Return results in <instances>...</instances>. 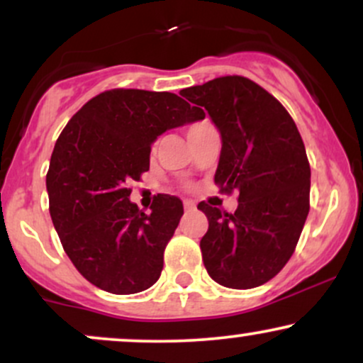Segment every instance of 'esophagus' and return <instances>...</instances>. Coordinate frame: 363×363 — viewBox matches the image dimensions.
I'll return each mask as SVG.
<instances>
[{
	"mask_svg": "<svg viewBox=\"0 0 363 363\" xmlns=\"http://www.w3.org/2000/svg\"><path fill=\"white\" fill-rule=\"evenodd\" d=\"M194 203L193 201H184V211L186 213H189V211H194Z\"/></svg>",
	"mask_w": 363,
	"mask_h": 363,
	"instance_id": "esophagus-1",
	"label": "esophagus"
}]
</instances>
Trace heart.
Returning <instances> with one entry per match:
<instances>
[{"label": "heart", "mask_w": 363, "mask_h": 363, "mask_svg": "<svg viewBox=\"0 0 363 363\" xmlns=\"http://www.w3.org/2000/svg\"><path fill=\"white\" fill-rule=\"evenodd\" d=\"M196 126H201V124H194V126H193V128H196Z\"/></svg>", "instance_id": "obj_1"}]
</instances>
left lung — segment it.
<instances>
[{
  "mask_svg": "<svg viewBox=\"0 0 363 363\" xmlns=\"http://www.w3.org/2000/svg\"><path fill=\"white\" fill-rule=\"evenodd\" d=\"M210 114L222 135L215 182L237 194L234 213L201 201L208 218L203 262L228 289L269 281L297 247L309 215L311 165L291 116L272 94L244 77H220L181 90Z\"/></svg>",
  "mask_w": 363,
  "mask_h": 363,
  "instance_id": "obj_1",
  "label": "left lung"
}]
</instances>
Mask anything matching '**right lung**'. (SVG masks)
Returning a JSON list of instances; mask_svg holds the SVG:
<instances>
[{
  "label": "right lung",
  "instance_id": "right-lung-1",
  "mask_svg": "<svg viewBox=\"0 0 363 363\" xmlns=\"http://www.w3.org/2000/svg\"><path fill=\"white\" fill-rule=\"evenodd\" d=\"M203 118L170 91L112 89L90 99L61 131L45 176L49 213L62 249L91 285L129 295L160 278L184 208L160 194L143 213L129 201V184L150 169L157 136Z\"/></svg>",
  "mask_w": 363,
  "mask_h": 363
}]
</instances>
